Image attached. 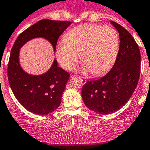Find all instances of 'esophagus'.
Here are the masks:
<instances>
[{"instance_id": "esophagus-1", "label": "esophagus", "mask_w": 150, "mask_h": 150, "mask_svg": "<svg viewBox=\"0 0 150 150\" xmlns=\"http://www.w3.org/2000/svg\"><path fill=\"white\" fill-rule=\"evenodd\" d=\"M71 77L74 78V77H76V76H74V75H72V76H71ZM76 77H77V76H76ZM77 78L81 81V82H83V83H85V82H86V79H85V78L80 77V76H79V77H77Z\"/></svg>"}]
</instances>
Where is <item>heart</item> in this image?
<instances>
[{
  "mask_svg": "<svg viewBox=\"0 0 150 150\" xmlns=\"http://www.w3.org/2000/svg\"><path fill=\"white\" fill-rule=\"evenodd\" d=\"M64 41L57 45L55 54L61 66L68 71L74 68L80 54L84 71L101 75L112 68L119 52V35L110 26L82 24L70 29Z\"/></svg>",
  "mask_w": 150,
  "mask_h": 150,
  "instance_id": "heart-1",
  "label": "heart"
}]
</instances>
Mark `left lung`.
<instances>
[{"instance_id": "1", "label": "left lung", "mask_w": 150, "mask_h": 150, "mask_svg": "<svg viewBox=\"0 0 150 150\" xmlns=\"http://www.w3.org/2000/svg\"><path fill=\"white\" fill-rule=\"evenodd\" d=\"M120 45L116 59L110 71L103 77L87 81L82 88L85 105L91 110L108 115L122 108L132 96L141 72V54L131 34L114 21Z\"/></svg>"}]
</instances>
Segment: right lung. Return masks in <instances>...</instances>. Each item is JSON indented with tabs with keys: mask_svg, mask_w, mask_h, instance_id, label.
<instances>
[{
	"mask_svg": "<svg viewBox=\"0 0 150 150\" xmlns=\"http://www.w3.org/2000/svg\"><path fill=\"white\" fill-rule=\"evenodd\" d=\"M71 24L70 21L41 20L23 31L12 46L7 68L8 82L18 102L33 113L47 115L60 105L70 74L57 66L56 59L45 74H27L20 65V49L30 40L42 38L51 42L55 51L58 38Z\"/></svg>",
	"mask_w": 150,
	"mask_h": 150,
	"instance_id": "add662e5",
	"label": "right lung"
}]
</instances>
